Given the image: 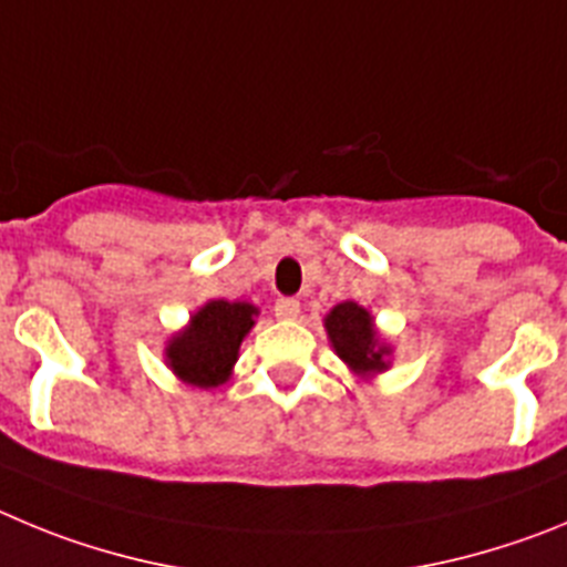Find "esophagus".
<instances>
[{
	"label": "esophagus",
	"mask_w": 567,
	"mask_h": 567,
	"mask_svg": "<svg viewBox=\"0 0 567 567\" xmlns=\"http://www.w3.org/2000/svg\"><path fill=\"white\" fill-rule=\"evenodd\" d=\"M274 313H277V319H296L299 316V302L296 299H277V305H274Z\"/></svg>",
	"instance_id": "esophagus-1"
}]
</instances>
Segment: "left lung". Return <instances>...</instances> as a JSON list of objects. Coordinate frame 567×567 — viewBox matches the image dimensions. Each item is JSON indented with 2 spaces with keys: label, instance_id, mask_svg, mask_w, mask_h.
I'll use <instances>...</instances> for the list:
<instances>
[{
  "label": "left lung",
  "instance_id": "1",
  "mask_svg": "<svg viewBox=\"0 0 567 567\" xmlns=\"http://www.w3.org/2000/svg\"><path fill=\"white\" fill-rule=\"evenodd\" d=\"M324 330L333 353L347 364V370L361 381L390 370L392 344L375 328V316L359 302H339L324 316Z\"/></svg>",
  "mask_w": 567,
  "mask_h": 567
}]
</instances>
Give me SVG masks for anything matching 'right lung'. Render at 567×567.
Here are the masks:
<instances>
[{"mask_svg":"<svg viewBox=\"0 0 567 567\" xmlns=\"http://www.w3.org/2000/svg\"><path fill=\"white\" fill-rule=\"evenodd\" d=\"M259 308L251 302L208 299L188 316L186 328L172 333L163 361L177 379L197 390L223 386L234 375L239 344L257 324Z\"/></svg>","mask_w":567,"mask_h":567,"instance_id":"1","label":"right lung"}]
</instances>
